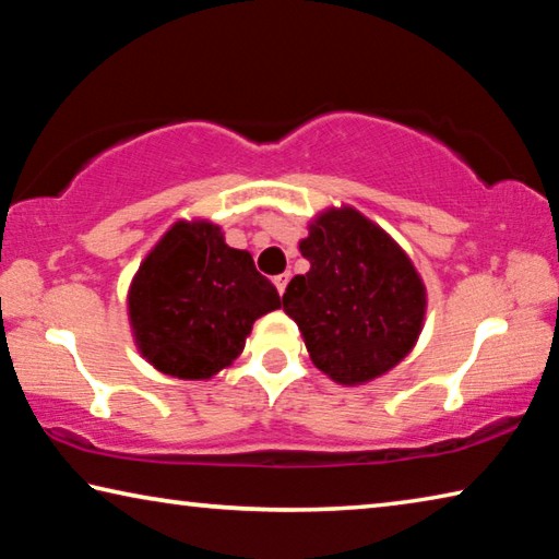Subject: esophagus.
Returning <instances> with one entry per match:
<instances>
[{"label": "esophagus", "instance_id": "34e87169", "mask_svg": "<svg viewBox=\"0 0 559 559\" xmlns=\"http://www.w3.org/2000/svg\"><path fill=\"white\" fill-rule=\"evenodd\" d=\"M288 281H290V273H281V276H276L273 278V283H276V288H278V293L283 296V293H286V286H288Z\"/></svg>", "mask_w": 559, "mask_h": 559}]
</instances>
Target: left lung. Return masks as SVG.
Wrapping results in <instances>:
<instances>
[{
  "label": "left lung",
  "instance_id": "obj_1",
  "mask_svg": "<svg viewBox=\"0 0 559 559\" xmlns=\"http://www.w3.org/2000/svg\"><path fill=\"white\" fill-rule=\"evenodd\" d=\"M310 271L283 293L318 370L340 384L370 382L421 333L424 283L406 253L355 210H330L300 241Z\"/></svg>",
  "mask_w": 559,
  "mask_h": 559
}]
</instances>
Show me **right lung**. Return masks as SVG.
<instances>
[{
    "label": "right lung",
    "instance_id": "1",
    "mask_svg": "<svg viewBox=\"0 0 559 559\" xmlns=\"http://www.w3.org/2000/svg\"><path fill=\"white\" fill-rule=\"evenodd\" d=\"M128 302L147 362L179 380H210L281 296L249 251L224 243L219 226L177 222L143 261Z\"/></svg>",
    "mask_w": 559,
    "mask_h": 559
}]
</instances>
